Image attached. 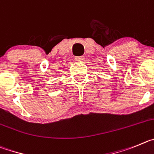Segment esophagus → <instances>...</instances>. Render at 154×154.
Here are the masks:
<instances>
[{"label": "esophagus", "mask_w": 154, "mask_h": 154, "mask_svg": "<svg viewBox=\"0 0 154 154\" xmlns=\"http://www.w3.org/2000/svg\"><path fill=\"white\" fill-rule=\"evenodd\" d=\"M85 60V57L84 56H81V57H75V61L77 62H84Z\"/></svg>", "instance_id": "esophagus-1"}]
</instances>
